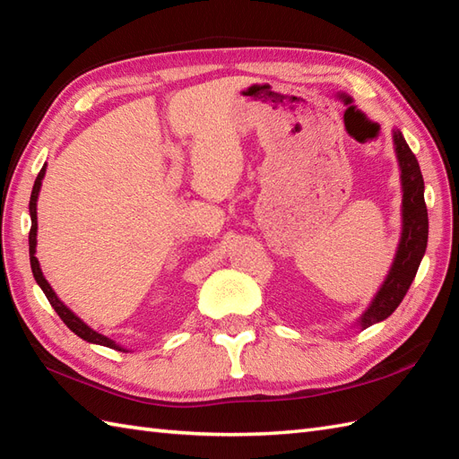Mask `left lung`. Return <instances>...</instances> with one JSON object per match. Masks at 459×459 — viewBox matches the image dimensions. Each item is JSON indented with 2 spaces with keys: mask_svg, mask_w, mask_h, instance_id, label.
Wrapping results in <instances>:
<instances>
[{
  "mask_svg": "<svg viewBox=\"0 0 459 459\" xmlns=\"http://www.w3.org/2000/svg\"><path fill=\"white\" fill-rule=\"evenodd\" d=\"M393 148H395L399 162L403 191L401 238L385 280H383L374 299L369 301L366 311L359 315L354 325L361 330L385 321L399 307L403 297L409 291L414 275L419 272V265L426 252V242H429V212H426L424 204V179L419 160L411 152L399 129H393Z\"/></svg>",
  "mask_w": 459,
  "mask_h": 459,
  "instance_id": "1",
  "label": "left lung"
}]
</instances>
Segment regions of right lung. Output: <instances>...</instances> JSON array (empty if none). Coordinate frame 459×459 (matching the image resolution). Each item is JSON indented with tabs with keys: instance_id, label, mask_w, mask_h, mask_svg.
I'll return each instance as SVG.
<instances>
[{
	"instance_id": "add662e5",
	"label": "right lung",
	"mask_w": 459,
	"mask_h": 459,
	"mask_svg": "<svg viewBox=\"0 0 459 459\" xmlns=\"http://www.w3.org/2000/svg\"><path fill=\"white\" fill-rule=\"evenodd\" d=\"M45 174H47V164L42 166V169L39 172L37 179H35V186H33V191H30V201H29V215H30V232H29V255H30V270H33V275H35V281L39 283V287L42 290V293L47 295L48 303L52 305V308L58 313V316L64 321V325H66L74 334H78L82 340H85V342H91V344H100V346H108V348H113V350H119V351H129V348H125L121 344H117L115 340H111L109 336H105L101 333H98V330H93L90 325H85L82 318L72 311L70 307L64 305L60 301V297L55 293V290H52L50 283L47 281L45 275H42V270H40V264H39V258H37V230H39V225H37V201H39V194H40V186H42V179H45Z\"/></svg>"
}]
</instances>
